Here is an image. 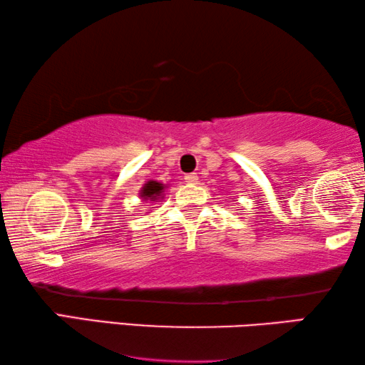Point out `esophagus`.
I'll list each match as a JSON object with an SVG mask.
<instances>
[{
    "label": "esophagus",
    "instance_id": "1",
    "mask_svg": "<svg viewBox=\"0 0 365 365\" xmlns=\"http://www.w3.org/2000/svg\"><path fill=\"white\" fill-rule=\"evenodd\" d=\"M184 179H186V182L194 184V182H197V179H199V176H197L195 173H189V175L184 176Z\"/></svg>",
    "mask_w": 365,
    "mask_h": 365
}]
</instances>
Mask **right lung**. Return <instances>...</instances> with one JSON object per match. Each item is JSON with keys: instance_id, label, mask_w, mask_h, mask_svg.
I'll return each mask as SVG.
<instances>
[{"instance_id": "add662e5", "label": "right lung", "mask_w": 365, "mask_h": 365, "mask_svg": "<svg viewBox=\"0 0 365 365\" xmlns=\"http://www.w3.org/2000/svg\"><path fill=\"white\" fill-rule=\"evenodd\" d=\"M161 189H163V186H161L160 182H155V181L147 182L142 189V197H150V199H155V197L161 192Z\"/></svg>"}]
</instances>
